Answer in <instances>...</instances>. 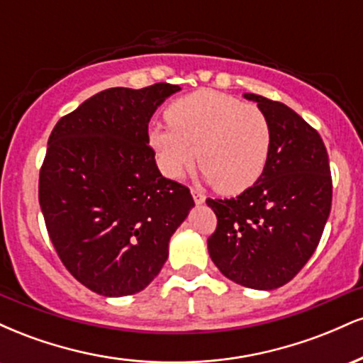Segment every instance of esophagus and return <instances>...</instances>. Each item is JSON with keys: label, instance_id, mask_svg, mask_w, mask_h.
Segmentation results:
<instances>
[{"label": "esophagus", "instance_id": "esophagus-1", "mask_svg": "<svg viewBox=\"0 0 363 363\" xmlns=\"http://www.w3.org/2000/svg\"><path fill=\"white\" fill-rule=\"evenodd\" d=\"M191 194H193V198H194V203H196V205H201V203H205V194H203L201 191H198V189H191Z\"/></svg>", "mask_w": 363, "mask_h": 363}]
</instances>
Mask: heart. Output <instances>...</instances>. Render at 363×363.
Segmentation results:
<instances>
[{
    "instance_id": "b5f03b06",
    "label": "heart",
    "mask_w": 363,
    "mask_h": 363,
    "mask_svg": "<svg viewBox=\"0 0 363 363\" xmlns=\"http://www.w3.org/2000/svg\"><path fill=\"white\" fill-rule=\"evenodd\" d=\"M170 128L150 131L158 167L179 179L196 160L222 194H240L259 181L272 152L268 116L254 104L216 90H198L165 111Z\"/></svg>"
}]
</instances>
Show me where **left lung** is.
Masks as SVG:
<instances>
[{
  "label": "left lung",
  "instance_id": "1",
  "mask_svg": "<svg viewBox=\"0 0 363 363\" xmlns=\"http://www.w3.org/2000/svg\"><path fill=\"white\" fill-rule=\"evenodd\" d=\"M272 124L264 172L232 199H206L216 228L208 252L228 280L256 290L289 283L318 247L331 211L333 179L319 133L285 104L256 94Z\"/></svg>",
  "mask_w": 363,
  "mask_h": 363
}]
</instances>
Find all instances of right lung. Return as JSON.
Returning <instances> with one entry per match:
<instances>
[{
	"instance_id": "1",
	"label": "right lung",
	"mask_w": 363,
	"mask_h": 363,
	"mask_svg": "<svg viewBox=\"0 0 363 363\" xmlns=\"http://www.w3.org/2000/svg\"><path fill=\"white\" fill-rule=\"evenodd\" d=\"M177 90L170 83L102 90L49 136L39 174L45 228L65 268L99 295L143 290L194 206L189 187L162 176L148 145L150 118Z\"/></svg>"
}]
</instances>
